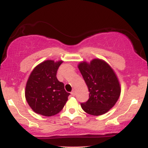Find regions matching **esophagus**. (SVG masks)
Returning a JSON list of instances; mask_svg holds the SVG:
<instances>
[{"mask_svg":"<svg viewBox=\"0 0 148 148\" xmlns=\"http://www.w3.org/2000/svg\"><path fill=\"white\" fill-rule=\"evenodd\" d=\"M71 94H72V96H75V95H76V92H75V90H73L72 92H71Z\"/></svg>","mask_w":148,"mask_h":148,"instance_id":"obj_1","label":"esophagus"}]
</instances>
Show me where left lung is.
Returning a JSON list of instances; mask_svg holds the SVG:
<instances>
[{
	"label": "left lung",
	"mask_w": 148,
	"mask_h": 148,
	"mask_svg": "<svg viewBox=\"0 0 148 148\" xmlns=\"http://www.w3.org/2000/svg\"><path fill=\"white\" fill-rule=\"evenodd\" d=\"M89 90V99L81 103L82 109L92 115L104 114L113 107L121 92L120 82L112 67L104 60L95 58L90 63L78 64Z\"/></svg>",
	"instance_id": "8db88e82"
}]
</instances>
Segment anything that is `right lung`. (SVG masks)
<instances>
[{"label":"right lung","mask_w":148,"mask_h":148,"mask_svg":"<svg viewBox=\"0 0 148 148\" xmlns=\"http://www.w3.org/2000/svg\"><path fill=\"white\" fill-rule=\"evenodd\" d=\"M62 62L47 60L30 73L25 86V97L36 113L48 117L56 115L68 100L70 94L65 91L64 84L56 77L58 69Z\"/></svg>","instance_id":"1"}]
</instances>
